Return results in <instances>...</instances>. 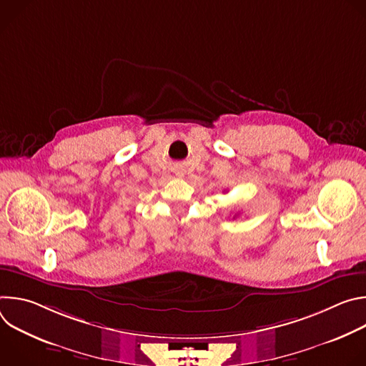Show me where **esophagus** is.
Returning <instances> with one entry per match:
<instances>
[{
	"instance_id": "obj_1",
	"label": "esophagus",
	"mask_w": 366,
	"mask_h": 366,
	"mask_svg": "<svg viewBox=\"0 0 366 366\" xmlns=\"http://www.w3.org/2000/svg\"><path fill=\"white\" fill-rule=\"evenodd\" d=\"M178 177H182V174H181V172H178Z\"/></svg>"
}]
</instances>
